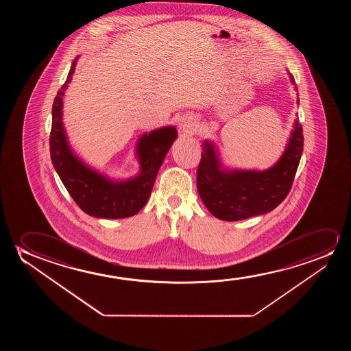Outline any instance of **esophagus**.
Returning <instances> with one entry per match:
<instances>
[{"instance_id":"obj_1","label":"esophagus","mask_w":351,"mask_h":351,"mask_svg":"<svg viewBox=\"0 0 351 351\" xmlns=\"http://www.w3.org/2000/svg\"><path fill=\"white\" fill-rule=\"evenodd\" d=\"M178 130L182 134H193L197 130V119L189 114L181 116L178 120Z\"/></svg>"}]
</instances>
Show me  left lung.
I'll list each match as a JSON object with an SVG mask.
<instances>
[{"label":"left lung","instance_id":"8db88e82","mask_svg":"<svg viewBox=\"0 0 351 351\" xmlns=\"http://www.w3.org/2000/svg\"><path fill=\"white\" fill-rule=\"evenodd\" d=\"M289 77L295 85L290 73ZM295 90L298 87L295 86ZM302 125L295 120L282 157L266 170L226 169L216 145L205 140L197 168V186L207 210L226 221H242L274 210L287 197L293 184L302 156Z\"/></svg>","mask_w":351,"mask_h":351}]
</instances>
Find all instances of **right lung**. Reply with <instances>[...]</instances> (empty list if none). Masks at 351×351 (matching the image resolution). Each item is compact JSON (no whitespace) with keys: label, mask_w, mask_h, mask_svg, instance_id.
<instances>
[{"label":"right lung","mask_w":351,"mask_h":351,"mask_svg":"<svg viewBox=\"0 0 351 351\" xmlns=\"http://www.w3.org/2000/svg\"><path fill=\"white\" fill-rule=\"evenodd\" d=\"M77 58L73 61L67 80L53 101L50 133L53 168L73 200L88 216L106 219L134 216L149 200L159 168L178 138V132L173 125H167L140 136L136 143L140 173L134 178L114 180L87 165L73 152L62 122L63 96L72 82Z\"/></svg>","instance_id":"1"}]
</instances>
